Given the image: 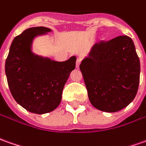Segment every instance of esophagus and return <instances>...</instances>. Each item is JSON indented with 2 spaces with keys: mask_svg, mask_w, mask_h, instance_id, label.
<instances>
[{
  "mask_svg": "<svg viewBox=\"0 0 146 146\" xmlns=\"http://www.w3.org/2000/svg\"><path fill=\"white\" fill-rule=\"evenodd\" d=\"M80 64H81V59H80V58H77V62H76V68H77V69H78V68H79Z\"/></svg>",
  "mask_w": 146,
  "mask_h": 146,
  "instance_id": "34e87169",
  "label": "esophagus"
}]
</instances>
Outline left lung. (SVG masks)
I'll return each mask as SVG.
<instances>
[{"label": "left lung", "mask_w": 146, "mask_h": 146, "mask_svg": "<svg viewBox=\"0 0 146 146\" xmlns=\"http://www.w3.org/2000/svg\"><path fill=\"white\" fill-rule=\"evenodd\" d=\"M90 103L114 113L129 106L137 93L139 57L133 40L120 36L94 44L80 65Z\"/></svg>", "instance_id": "left-lung-1"}]
</instances>
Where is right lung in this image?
Instances as JSON below:
<instances>
[{"label":"right lung","instance_id":"add662e5","mask_svg":"<svg viewBox=\"0 0 146 146\" xmlns=\"http://www.w3.org/2000/svg\"><path fill=\"white\" fill-rule=\"evenodd\" d=\"M52 31L32 27L16 36L5 61V74L15 101L29 112L44 114L60 105L62 91L70 73L75 69L76 56L59 62L33 50L34 40Z\"/></svg>","mask_w":146,"mask_h":146}]
</instances>
